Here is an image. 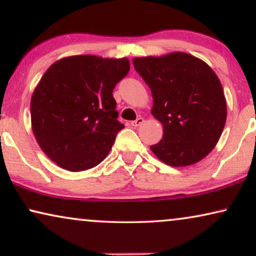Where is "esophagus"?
Here are the masks:
<instances>
[{"mask_svg":"<svg viewBox=\"0 0 256 256\" xmlns=\"http://www.w3.org/2000/svg\"><path fill=\"white\" fill-rule=\"evenodd\" d=\"M143 118H141V116H138V118H136V120H134V121H132L130 122V124L132 126V127H138V126H141L142 124H143Z\"/></svg>","mask_w":256,"mask_h":256,"instance_id":"1","label":"esophagus"}]
</instances>
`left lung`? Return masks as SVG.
<instances>
[{
	"mask_svg": "<svg viewBox=\"0 0 256 256\" xmlns=\"http://www.w3.org/2000/svg\"><path fill=\"white\" fill-rule=\"evenodd\" d=\"M152 90V113L163 124V138L150 146L168 166H186L212 152L225 127L222 86L210 66L184 52L132 59Z\"/></svg>",
	"mask_w": 256,
	"mask_h": 256,
	"instance_id": "8db88e82",
	"label": "left lung"
}]
</instances>
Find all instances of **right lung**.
Masks as SVG:
<instances>
[{
    "instance_id": "1",
    "label": "right lung",
    "mask_w": 256,
    "mask_h": 256,
    "mask_svg": "<svg viewBox=\"0 0 256 256\" xmlns=\"http://www.w3.org/2000/svg\"><path fill=\"white\" fill-rule=\"evenodd\" d=\"M127 58H62L42 76L31 98V124L42 150L62 169H92L106 158L116 134L113 90L129 72Z\"/></svg>"
}]
</instances>
